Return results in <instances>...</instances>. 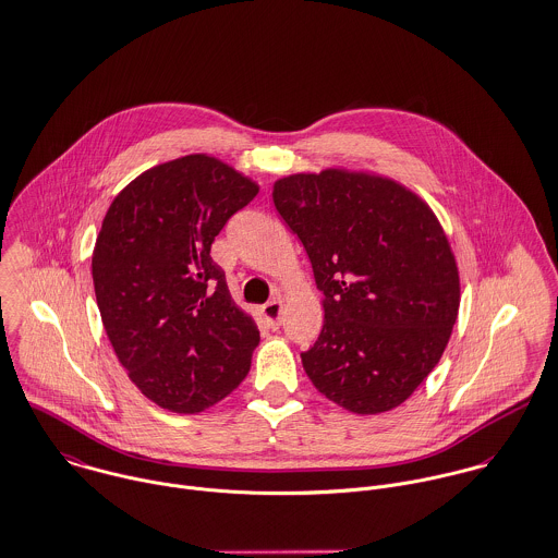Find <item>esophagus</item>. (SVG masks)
Here are the masks:
<instances>
[{"label":"esophagus","instance_id":"esophagus-1","mask_svg":"<svg viewBox=\"0 0 558 558\" xmlns=\"http://www.w3.org/2000/svg\"><path fill=\"white\" fill-rule=\"evenodd\" d=\"M281 312H283L281 299H275L262 307V316L270 329H277L281 325Z\"/></svg>","mask_w":558,"mask_h":558}]
</instances>
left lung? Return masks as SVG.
<instances>
[{"label":"left lung","instance_id":"1","mask_svg":"<svg viewBox=\"0 0 558 558\" xmlns=\"http://www.w3.org/2000/svg\"><path fill=\"white\" fill-rule=\"evenodd\" d=\"M272 201L323 292V331L301 353L307 376L360 415L402 404L459 314V268L437 216L409 187L347 169L281 178Z\"/></svg>","mask_w":558,"mask_h":558}]
</instances>
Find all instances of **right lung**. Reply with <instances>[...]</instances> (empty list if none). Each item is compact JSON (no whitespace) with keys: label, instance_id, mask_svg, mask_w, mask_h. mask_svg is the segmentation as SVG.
<instances>
[{"label":"right lung","instance_id":"1","mask_svg":"<svg viewBox=\"0 0 558 558\" xmlns=\"http://www.w3.org/2000/svg\"><path fill=\"white\" fill-rule=\"evenodd\" d=\"M257 192L233 167L192 154L138 175L104 216L93 251L101 323L132 383L162 409L205 411L251 371L257 325L209 248Z\"/></svg>","mask_w":558,"mask_h":558}]
</instances>
